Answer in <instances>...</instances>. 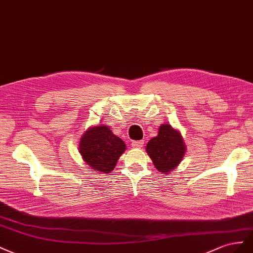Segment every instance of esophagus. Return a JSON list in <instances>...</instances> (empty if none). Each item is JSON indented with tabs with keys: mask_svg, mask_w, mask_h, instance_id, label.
<instances>
[{
	"mask_svg": "<svg viewBox=\"0 0 253 253\" xmlns=\"http://www.w3.org/2000/svg\"><path fill=\"white\" fill-rule=\"evenodd\" d=\"M143 144H144V140L132 141V142H131V145H132V147H134V148H141V147L143 146Z\"/></svg>",
	"mask_w": 253,
	"mask_h": 253,
	"instance_id": "34e87169",
	"label": "esophagus"
}]
</instances>
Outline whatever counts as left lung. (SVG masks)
I'll return each instance as SVG.
<instances>
[{
  "label": "left lung",
  "mask_w": 253,
  "mask_h": 253,
  "mask_svg": "<svg viewBox=\"0 0 253 253\" xmlns=\"http://www.w3.org/2000/svg\"><path fill=\"white\" fill-rule=\"evenodd\" d=\"M146 151L156 169L164 174H169L182 160L185 146L179 131L169 124H163L159 128L156 138L147 143Z\"/></svg>",
  "instance_id": "obj_1"
}]
</instances>
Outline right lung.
<instances>
[{
  "label": "right lung",
  "mask_w": 253,
  "mask_h": 253,
  "mask_svg": "<svg viewBox=\"0 0 253 253\" xmlns=\"http://www.w3.org/2000/svg\"><path fill=\"white\" fill-rule=\"evenodd\" d=\"M126 145L121 138L112 133L108 126H96L89 129L81 139L79 153L85 163L93 169L110 172Z\"/></svg>",
  "instance_id": "obj_1"
}]
</instances>
